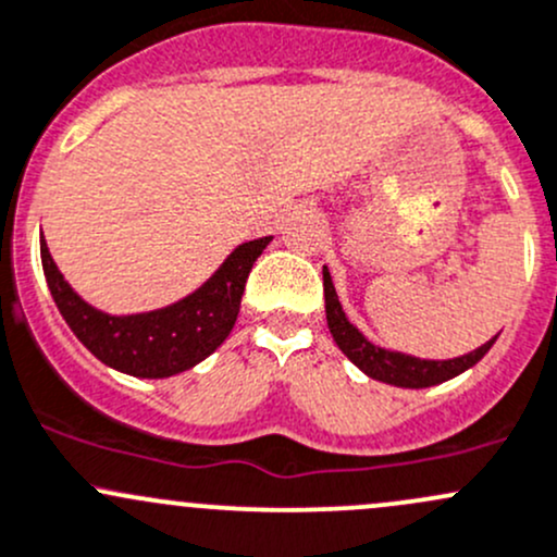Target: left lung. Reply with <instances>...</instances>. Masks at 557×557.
<instances>
[{
  "instance_id": "8db88e82",
  "label": "left lung",
  "mask_w": 557,
  "mask_h": 557,
  "mask_svg": "<svg viewBox=\"0 0 557 557\" xmlns=\"http://www.w3.org/2000/svg\"><path fill=\"white\" fill-rule=\"evenodd\" d=\"M323 288H325V318L327 327H331L333 342L338 344L344 355L360 368L366 376L376 379V382L392 384V386H406V389H424V386H435L448 382V379L459 376L467 368L483 360V355L494 347L496 336L485 342L483 347L472 349L470 355L454 357V360H421V357L392 352V349L379 347V344L368 342L357 327L349 323L344 314L342 301H338L336 288L327 267H323Z\"/></svg>"
}]
</instances>
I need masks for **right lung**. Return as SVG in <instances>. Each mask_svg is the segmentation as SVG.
<instances>
[{
	"mask_svg": "<svg viewBox=\"0 0 557 557\" xmlns=\"http://www.w3.org/2000/svg\"><path fill=\"white\" fill-rule=\"evenodd\" d=\"M269 243L272 237L237 245L195 294L138 314L96 309L63 280L45 237L39 253L58 312L103 366L136 379H168L195 368L226 342L239 314L245 280Z\"/></svg>",
	"mask_w": 557,
	"mask_h": 557,
	"instance_id": "add662e5",
	"label": "right lung"
}]
</instances>
